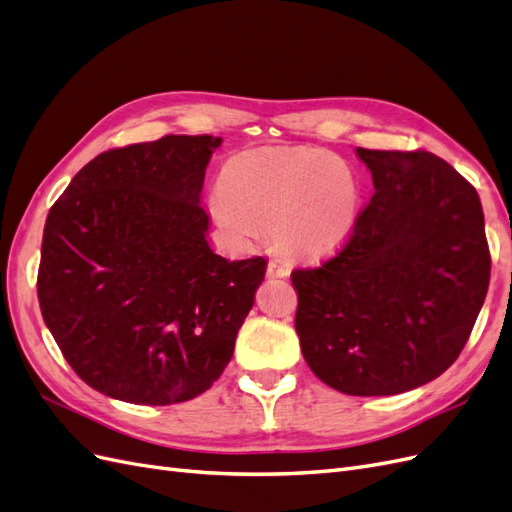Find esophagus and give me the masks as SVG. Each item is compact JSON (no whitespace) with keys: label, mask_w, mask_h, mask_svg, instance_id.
Returning <instances> with one entry per match:
<instances>
[{"label":"esophagus","mask_w":512,"mask_h":512,"mask_svg":"<svg viewBox=\"0 0 512 512\" xmlns=\"http://www.w3.org/2000/svg\"><path fill=\"white\" fill-rule=\"evenodd\" d=\"M288 275H290V267L286 265V262L277 260V258L269 260V265H267V277H288Z\"/></svg>","instance_id":"obj_1"}]
</instances>
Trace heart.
I'll use <instances>...</instances> for the list:
<instances>
[{
	"label": "heart",
	"instance_id": "heart-1",
	"mask_svg": "<svg viewBox=\"0 0 512 512\" xmlns=\"http://www.w3.org/2000/svg\"><path fill=\"white\" fill-rule=\"evenodd\" d=\"M211 213L237 237L273 230L299 258L339 250L359 222L361 185L335 153L316 147H260L232 156L220 175Z\"/></svg>",
	"mask_w": 512,
	"mask_h": 512
}]
</instances>
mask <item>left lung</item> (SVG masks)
<instances>
[{"label":"left lung","mask_w":512,"mask_h":512,"mask_svg":"<svg viewBox=\"0 0 512 512\" xmlns=\"http://www.w3.org/2000/svg\"><path fill=\"white\" fill-rule=\"evenodd\" d=\"M376 194L352 237L294 269L309 369L346 395L416 389L451 367L485 303L491 256L472 185L429 151L356 149Z\"/></svg>","instance_id":"8db88e82"}]
</instances>
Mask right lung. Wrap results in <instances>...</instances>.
Returning <instances> with one entry per match:
<instances>
[{
	"instance_id": "add662e5",
	"label": "right lung",
	"mask_w": 512,
	"mask_h": 512,
	"mask_svg": "<svg viewBox=\"0 0 512 512\" xmlns=\"http://www.w3.org/2000/svg\"><path fill=\"white\" fill-rule=\"evenodd\" d=\"M222 138L168 134L100 153L44 224L42 318L83 382L141 406L205 393L232 359L267 260L230 262L200 207Z\"/></svg>"
}]
</instances>
